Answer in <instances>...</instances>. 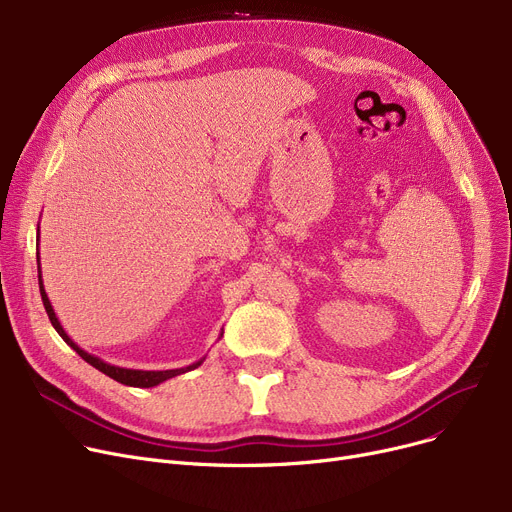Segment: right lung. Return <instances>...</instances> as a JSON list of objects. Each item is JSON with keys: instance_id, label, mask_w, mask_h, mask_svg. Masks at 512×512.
Here are the masks:
<instances>
[{"instance_id": "add662e5", "label": "right lung", "mask_w": 512, "mask_h": 512, "mask_svg": "<svg viewBox=\"0 0 512 512\" xmlns=\"http://www.w3.org/2000/svg\"><path fill=\"white\" fill-rule=\"evenodd\" d=\"M37 234H39V228H37ZM37 270H39V290H41V299H43L45 311H47V315H49L51 326L56 328V332L62 336V340H64L70 348H74V351H76L80 357H83L89 365H93L95 369H99V371H101V373H105V375H110L112 380H116V382H120V384H124V386H134V388H153V386H159L161 382H166V380H170V378H176V375H180V373H186V371H191V369H197V367L205 361V357H203V359H199V361H195V363H191V365H186V367H180V369H164V371L126 369V367H118V365L105 363L103 359H99V357H95V355H91V353L83 351V348H80V346H78V344H76V342L66 334V330L62 328L60 319H58L56 311H53V307H51V303H49V299H47V292H45V288H43L41 263H39V251H37ZM222 334H224V332H222ZM222 334H220V338H222Z\"/></svg>"}]
</instances>
